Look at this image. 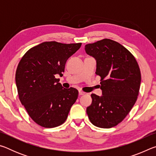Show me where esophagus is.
I'll return each mask as SVG.
<instances>
[{
  "label": "esophagus",
  "mask_w": 156,
  "mask_h": 156,
  "mask_svg": "<svg viewBox=\"0 0 156 156\" xmlns=\"http://www.w3.org/2000/svg\"><path fill=\"white\" fill-rule=\"evenodd\" d=\"M78 94H79V96H83V95H84L85 93H84V92H83V91H79Z\"/></svg>",
  "instance_id": "obj_1"
}]
</instances>
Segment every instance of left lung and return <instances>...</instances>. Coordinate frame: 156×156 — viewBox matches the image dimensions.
<instances>
[{"label": "left lung", "mask_w": 156, "mask_h": 156, "mask_svg": "<svg viewBox=\"0 0 156 156\" xmlns=\"http://www.w3.org/2000/svg\"><path fill=\"white\" fill-rule=\"evenodd\" d=\"M84 49L96 60L102 94L91 95L92 102L87 113L98 127H113L122 122L136 103L141 83L139 66L125 47L110 39L86 44Z\"/></svg>", "instance_id": "obj_1"}]
</instances>
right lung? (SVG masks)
Wrapping results in <instances>:
<instances>
[{"label":"right lung","instance_id":"1","mask_svg":"<svg viewBox=\"0 0 156 156\" xmlns=\"http://www.w3.org/2000/svg\"><path fill=\"white\" fill-rule=\"evenodd\" d=\"M81 43L44 42L25 53L18 65L16 84L21 103L34 122L45 128L62 125L78 98L75 88H63L60 79L67 59Z\"/></svg>","mask_w":156,"mask_h":156}]
</instances>
